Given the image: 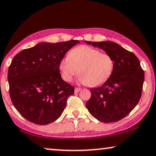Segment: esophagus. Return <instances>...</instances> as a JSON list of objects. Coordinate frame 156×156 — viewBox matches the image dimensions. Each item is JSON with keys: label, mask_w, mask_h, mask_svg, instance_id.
<instances>
[{"label": "esophagus", "mask_w": 156, "mask_h": 156, "mask_svg": "<svg viewBox=\"0 0 156 156\" xmlns=\"http://www.w3.org/2000/svg\"><path fill=\"white\" fill-rule=\"evenodd\" d=\"M81 90H82V89H81V88L76 87L75 89H74V92H75V93H78V92H80Z\"/></svg>", "instance_id": "esophagus-1"}]
</instances>
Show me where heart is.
I'll use <instances>...</instances> for the list:
<instances>
[{
  "label": "heart",
  "mask_w": 156,
  "mask_h": 156,
  "mask_svg": "<svg viewBox=\"0 0 156 156\" xmlns=\"http://www.w3.org/2000/svg\"><path fill=\"white\" fill-rule=\"evenodd\" d=\"M62 78L71 82L81 74L80 82L89 87H97L107 81L114 69V60L107 53L87 46L73 49L68 56L63 58L59 65Z\"/></svg>",
  "instance_id": "heart-1"
}]
</instances>
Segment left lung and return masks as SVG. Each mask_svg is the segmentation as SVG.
Here are the masks:
<instances>
[{
    "instance_id": "8db88e82",
    "label": "left lung",
    "mask_w": 156,
    "mask_h": 156,
    "mask_svg": "<svg viewBox=\"0 0 156 156\" xmlns=\"http://www.w3.org/2000/svg\"><path fill=\"white\" fill-rule=\"evenodd\" d=\"M111 55L114 69L101 87L91 89L86 103L90 114L104 123L120 120L135 108L141 96L144 72L139 60L132 52L112 41H87Z\"/></svg>"
}]
</instances>
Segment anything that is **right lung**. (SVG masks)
I'll return each mask as SVG.
<instances>
[{
	"mask_svg": "<svg viewBox=\"0 0 156 156\" xmlns=\"http://www.w3.org/2000/svg\"><path fill=\"white\" fill-rule=\"evenodd\" d=\"M78 40L41 43L20 51L8 68L9 92L13 105L31 122L45 125L55 121L74 87L62 80L59 65Z\"/></svg>",
	"mask_w": 156,
	"mask_h": 156,
	"instance_id": "1",
	"label": "right lung"
}]
</instances>
